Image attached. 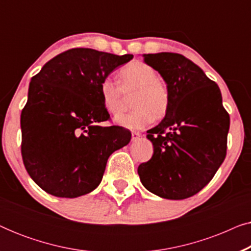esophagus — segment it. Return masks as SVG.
I'll use <instances>...</instances> for the list:
<instances>
[{"label":"esophagus","instance_id":"1","mask_svg":"<svg viewBox=\"0 0 251 251\" xmlns=\"http://www.w3.org/2000/svg\"><path fill=\"white\" fill-rule=\"evenodd\" d=\"M131 136H132V142H136V140H138L140 137H142V135H140L139 132H136V131H133L131 133Z\"/></svg>","mask_w":251,"mask_h":251}]
</instances>
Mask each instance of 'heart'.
Returning a JSON list of instances; mask_svg holds the SVG:
<instances>
[{"label": "heart", "mask_w": 251, "mask_h": 251, "mask_svg": "<svg viewBox=\"0 0 251 251\" xmlns=\"http://www.w3.org/2000/svg\"><path fill=\"white\" fill-rule=\"evenodd\" d=\"M121 87L112 78L105 77L99 83V96L101 104L109 114H120L125 107L123 91H136L132 98V107L136 108L130 114L115 118L116 125L130 130L146 128L161 118L169 107L170 95L168 87L157 80V74L153 67L142 61H132L120 71Z\"/></svg>", "instance_id": "b5f03b06"}]
</instances>
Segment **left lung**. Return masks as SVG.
I'll use <instances>...</instances> for the list:
<instances>
[{"mask_svg": "<svg viewBox=\"0 0 251 251\" xmlns=\"http://www.w3.org/2000/svg\"><path fill=\"white\" fill-rule=\"evenodd\" d=\"M169 90L162 121L147 131L153 156L138 167L144 187L169 200L200 192L215 176L226 155L229 115L218 85L183 54H143Z\"/></svg>", "mask_w": 251, "mask_h": 251, "instance_id": "obj_1", "label": "left lung"}]
</instances>
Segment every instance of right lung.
Segmentation results:
<instances>
[{
  "label": "right lung",
  "instance_id": "add662e5",
  "mask_svg": "<svg viewBox=\"0 0 251 251\" xmlns=\"http://www.w3.org/2000/svg\"><path fill=\"white\" fill-rule=\"evenodd\" d=\"M133 58L76 48L48 61L28 88L22 112V155L30 178L47 193L73 199L100 184L109 155L131 132L99 125L109 119L99 83Z\"/></svg>",
  "mask_w": 251,
  "mask_h": 251
}]
</instances>
